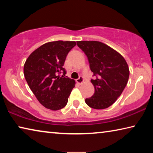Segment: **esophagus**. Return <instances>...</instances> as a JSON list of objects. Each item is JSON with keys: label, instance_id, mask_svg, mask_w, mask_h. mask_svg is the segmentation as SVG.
Masks as SVG:
<instances>
[{"label": "esophagus", "instance_id": "esophagus-1", "mask_svg": "<svg viewBox=\"0 0 153 153\" xmlns=\"http://www.w3.org/2000/svg\"><path fill=\"white\" fill-rule=\"evenodd\" d=\"M76 81L77 83H78V84H82V82H84V78H83L82 76H79L78 78L76 79Z\"/></svg>", "mask_w": 153, "mask_h": 153}]
</instances>
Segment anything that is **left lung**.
Listing matches in <instances>:
<instances>
[{"instance_id":"8db88e82","label":"left lung","mask_w":153,"mask_h":153,"mask_svg":"<svg viewBox=\"0 0 153 153\" xmlns=\"http://www.w3.org/2000/svg\"><path fill=\"white\" fill-rule=\"evenodd\" d=\"M77 45L87 56L94 77L91 79L94 93L85 102L95 109L108 108L126 86L129 76L128 64L120 53L100 42L77 41Z\"/></svg>"}]
</instances>
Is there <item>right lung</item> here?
Listing matches in <instances>:
<instances>
[{"label":"right lung","mask_w":153,"mask_h":153,"mask_svg":"<svg viewBox=\"0 0 153 153\" xmlns=\"http://www.w3.org/2000/svg\"><path fill=\"white\" fill-rule=\"evenodd\" d=\"M76 45L73 41L46 43L25 61L24 72L28 86L38 101L49 109L56 111L65 107L75 86L74 80L65 76L63 66L69 52Z\"/></svg>","instance_id":"right-lung-1"}]
</instances>
